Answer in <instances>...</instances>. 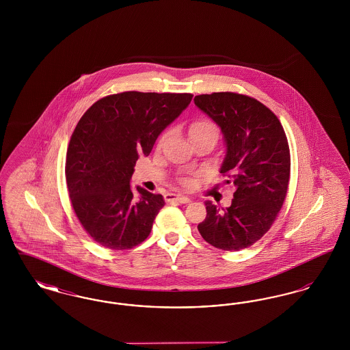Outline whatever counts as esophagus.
<instances>
[{"label":"esophagus","instance_id":"obj_1","mask_svg":"<svg viewBox=\"0 0 350 350\" xmlns=\"http://www.w3.org/2000/svg\"><path fill=\"white\" fill-rule=\"evenodd\" d=\"M165 200L167 202H177V203H189L190 202V198L189 197H185V196H177V194H167L165 196Z\"/></svg>","mask_w":350,"mask_h":350}]
</instances>
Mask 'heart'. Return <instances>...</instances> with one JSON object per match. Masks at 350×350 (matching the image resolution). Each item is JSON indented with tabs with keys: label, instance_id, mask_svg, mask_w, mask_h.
Segmentation results:
<instances>
[{
	"label": "heart",
	"instance_id": "obj_1",
	"mask_svg": "<svg viewBox=\"0 0 350 350\" xmlns=\"http://www.w3.org/2000/svg\"><path fill=\"white\" fill-rule=\"evenodd\" d=\"M217 133V126L214 122L208 120V119H198L196 122L191 123L189 133L194 135V133Z\"/></svg>",
	"mask_w": 350,
	"mask_h": 350
}]
</instances>
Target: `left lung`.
<instances>
[{
    "label": "left lung",
    "mask_w": 350,
    "mask_h": 350,
    "mask_svg": "<svg viewBox=\"0 0 350 350\" xmlns=\"http://www.w3.org/2000/svg\"><path fill=\"white\" fill-rule=\"evenodd\" d=\"M194 103L223 133L226 150L219 172L236 189L230 207L204 202L207 217L198 231L217 250L248 248L269 231L286 198L290 178L286 133L265 105L243 94H202Z\"/></svg>",
    "instance_id": "8db88e82"
}]
</instances>
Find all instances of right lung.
Wrapping results in <instances>:
<instances>
[{"instance_id": "obj_1", "label": "right lung", "mask_w": 350, "mask_h": 350, "mask_svg": "<svg viewBox=\"0 0 350 350\" xmlns=\"http://www.w3.org/2000/svg\"><path fill=\"white\" fill-rule=\"evenodd\" d=\"M191 98L124 92L97 100L77 123L67 150L68 191L85 231L102 247L131 250L150 236L165 200L140 186L133 196L135 164Z\"/></svg>"}]
</instances>
